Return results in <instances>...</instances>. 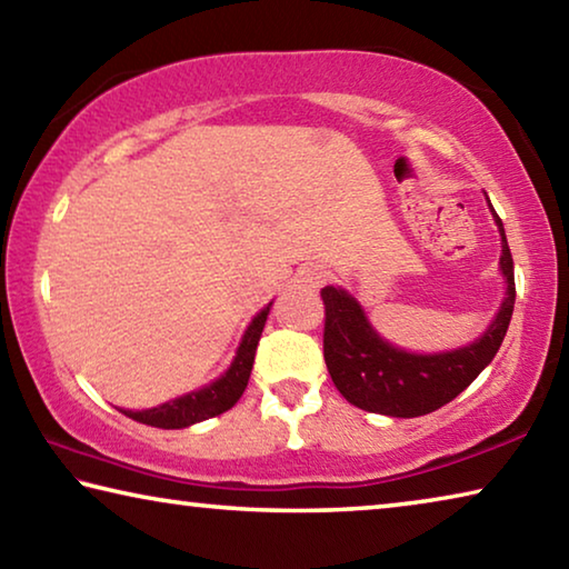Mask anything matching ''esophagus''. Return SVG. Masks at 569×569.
<instances>
[{"mask_svg": "<svg viewBox=\"0 0 569 569\" xmlns=\"http://www.w3.org/2000/svg\"><path fill=\"white\" fill-rule=\"evenodd\" d=\"M329 271H326V268H321V266H316V268H308V271L303 273V283L306 286H311V288H321L326 281H329Z\"/></svg>", "mask_w": 569, "mask_h": 569, "instance_id": "obj_1", "label": "esophagus"}]
</instances>
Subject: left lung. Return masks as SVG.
<instances>
[{"mask_svg": "<svg viewBox=\"0 0 569 569\" xmlns=\"http://www.w3.org/2000/svg\"><path fill=\"white\" fill-rule=\"evenodd\" d=\"M487 206L502 238L499 273L505 281V296L495 319L475 341L435 353L407 351L373 329L363 306L346 288L326 286L321 291L326 306V369L341 397L353 407L397 419L423 417L457 399L492 363L512 321L515 263L505 226L489 198Z\"/></svg>", "mask_w": 569, "mask_h": 569, "instance_id": "8db88e82", "label": "left lung"}]
</instances>
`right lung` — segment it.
Here are the masks:
<instances>
[{"label":"right lung","mask_w":569,"mask_h":569,"mask_svg":"<svg viewBox=\"0 0 569 569\" xmlns=\"http://www.w3.org/2000/svg\"><path fill=\"white\" fill-rule=\"evenodd\" d=\"M273 301L263 306L258 311L250 323L246 326L243 336H240V343L236 349L233 361H230L228 369L220 373L218 379H213L206 387L192 389L188 393H180V397L170 399L166 403H158L152 409H120L124 417H130L140 423H148V427H158V429H186L192 427V423L213 419L218 413L228 411L230 407H236V401L243 397V391L248 387L250 371H253V359H256V346L261 341L263 326L268 313H271Z\"/></svg>","instance_id":"obj_1"}]
</instances>
